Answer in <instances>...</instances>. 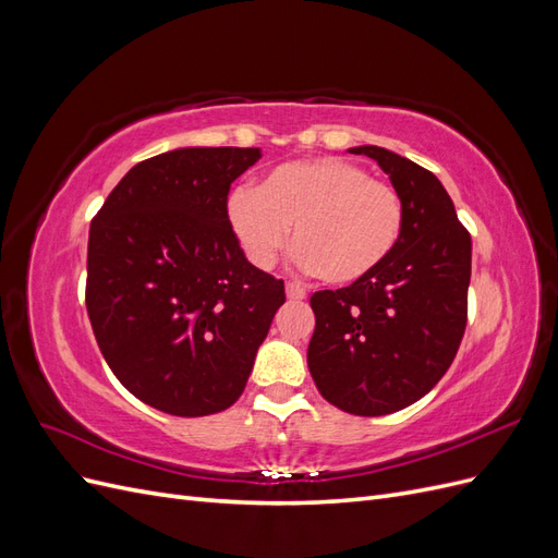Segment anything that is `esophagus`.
I'll list each match as a JSON object with an SVG mask.
<instances>
[{
    "instance_id": "1",
    "label": "esophagus",
    "mask_w": 558,
    "mask_h": 558,
    "mask_svg": "<svg viewBox=\"0 0 558 558\" xmlns=\"http://www.w3.org/2000/svg\"><path fill=\"white\" fill-rule=\"evenodd\" d=\"M286 295H289V300H305L307 298V291L302 289L300 283H286Z\"/></svg>"
}]
</instances>
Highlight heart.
Segmentation results:
<instances>
[{
  "label": "heart",
  "instance_id": "b5f03b06",
  "mask_svg": "<svg viewBox=\"0 0 558 558\" xmlns=\"http://www.w3.org/2000/svg\"><path fill=\"white\" fill-rule=\"evenodd\" d=\"M228 223L246 256L265 267L293 228L295 258L330 283L369 277L396 251L404 228L400 193L344 158L281 165L256 193L228 197Z\"/></svg>",
  "mask_w": 558,
  "mask_h": 558
}]
</instances>
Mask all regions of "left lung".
I'll return each mask as SVG.
<instances>
[{
  "mask_svg": "<svg viewBox=\"0 0 558 558\" xmlns=\"http://www.w3.org/2000/svg\"><path fill=\"white\" fill-rule=\"evenodd\" d=\"M373 158L404 205L396 251L363 281L318 291L307 349L312 379L335 408L356 416L398 412L445 377L468 324L472 242L433 172L381 146Z\"/></svg>",
  "mask_w": 558,
  "mask_h": 558,
  "instance_id": "obj_1",
  "label": "left lung"
}]
</instances>
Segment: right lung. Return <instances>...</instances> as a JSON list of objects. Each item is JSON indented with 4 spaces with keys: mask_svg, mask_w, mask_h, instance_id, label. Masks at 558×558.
<instances>
[{
    "mask_svg": "<svg viewBox=\"0 0 558 558\" xmlns=\"http://www.w3.org/2000/svg\"><path fill=\"white\" fill-rule=\"evenodd\" d=\"M260 148L191 146L137 162L90 223L86 307L128 391L207 416L244 391L283 281L253 267L228 223L230 183Z\"/></svg>",
    "mask_w": 558,
    "mask_h": 558,
    "instance_id": "obj_1",
    "label": "right lung"
}]
</instances>
